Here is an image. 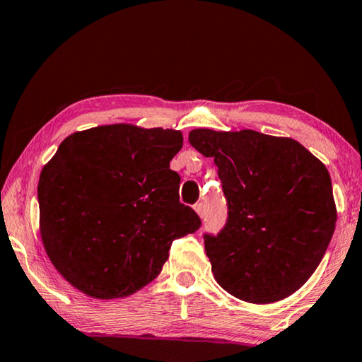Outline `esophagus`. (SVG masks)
<instances>
[{
    "label": "esophagus",
    "mask_w": 362,
    "mask_h": 362,
    "mask_svg": "<svg viewBox=\"0 0 362 362\" xmlns=\"http://www.w3.org/2000/svg\"><path fill=\"white\" fill-rule=\"evenodd\" d=\"M194 211H197V214L199 217L204 216V203H197L194 204Z\"/></svg>",
    "instance_id": "1"
}]
</instances>
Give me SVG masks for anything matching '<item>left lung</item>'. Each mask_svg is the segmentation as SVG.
Here are the masks:
<instances>
[{
  "mask_svg": "<svg viewBox=\"0 0 362 362\" xmlns=\"http://www.w3.org/2000/svg\"><path fill=\"white\" fill-rule=\"evenodd\" d=\"M188 141L214 158L228 206L226 227L204 235L216 282L255 305L293 295L335 230L329 170L296 140L256 130L194 129Z\"/></svg>",
  "mask_w": 362,
  "mask_h": 362,
  "instance_id": "left-lung-1",
  "label": "left lung"
}]
</instances>
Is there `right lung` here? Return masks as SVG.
I'll return each instance as SVG.
<instances>
[{"instance_id":"1","label":"right lung","mask_w":362,"mask_h":362,"mask_svg":"<svg viewBox=\"0 0 362 362\" xmlns=\"http://www.w3.org/2000/svg\"><path fill=\"white\" fill-rule=\"evenodd\" d=\"M182 145L179 130L132 124L61 143L40 174V235L72 286L98 300L129 296L158 277L175 238L198 230L169 164Z\"/></svg>"}]
</instances>
